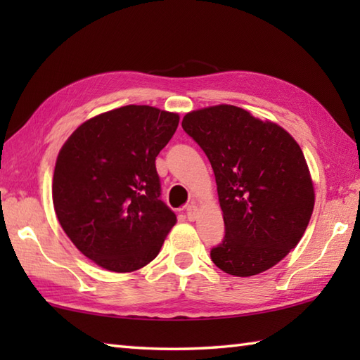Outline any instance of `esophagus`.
<instances>
[{"label":"esophagus","instance_id":"34e87169","mask_svg":"<svg viewBox=\"0 0 360 360\" xmlns=\"http://www.w3.org/2000/svg\"><path fill=\"white\" fill-rule=\"evenodd\" d=\"M186 213H187V219L188 221H195L196 217H198V207H196L193 202L188 204L187 207H186Z\"/></svg>","mask_w":360,"mask_h":360}]
</instances>
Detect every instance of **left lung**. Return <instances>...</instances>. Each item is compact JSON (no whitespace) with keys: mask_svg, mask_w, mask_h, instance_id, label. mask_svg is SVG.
I'll return each instance as SVG.
<instances>
[{"mask_svg":"<svg viewBox=\"0 0 360 360\" xmlns=\"http://www.w3.org/2000/svg\"><path fill=\"white\" fill-rule=\"evenodd\" d=\"M182 128L215 173L226 235L210 250L221 271L250 277L294 249L314 209V187L294 137L233 105L188 112Z\"/></svg>","mask_w":360,"mask_h":360,"instance_id":"8db88e82","label":"left lung"}]
</instances>
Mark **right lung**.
I'll list each match as a JSON object with an SVG mask.
<instances>
[{"mask_svg":"<svg viewBox=\"0 0 360 360\" xmlns=\"http://www.w3.org/2000/svg\"><path fill=\"white\" fill-rule=\"evenodd\" d=\"M178 124L176 112L127 105L86 120L60 150L52 179L58 223L103 269H141L174 226L155 160Z\"/></svg>","mask_w":360,"mask_h":360,"instance_id":"right-lung-1","label":"right lung"}]
</instances>
